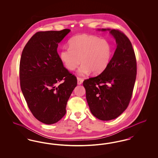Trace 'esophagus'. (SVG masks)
<instances>
[{
    "mask_svg": "<svg viewBox=\"0 0 158 158\" xmlns=\"http://www.w3.org/2000/svg\"><path fill=\"white\" fill-rule=\"evenodd\" d=\"M77 84L78 85H81L83 83V79L80 78V77H77Z\"/></svg>",
    "mask_w": 158,
    "mask_h": 158,
    "instance_id": "obj_1",
    "label": "esophagus"
}]
</instances>
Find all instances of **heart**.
<instances>
[{
  "label": "heart",
  "instance_id": "b5f03b06",
  "mask_svg": "<svg viewBox=\"0 0 158 158\" xmlns=\"http://www.w3.org/2000/svg\"><path fill=\"white\" fill-rule=\"evenodd\" d=\"M69 47L63 48L60 59L69 70L77 68L81 60L82 63L78 70L79 75L89 73L98 75L108 66L113 54L111 44L106 39L88 35H79L72 38Z\"/></svg>",
  "mask_w": 158,
  "mask_h": 158
}]
</instances>
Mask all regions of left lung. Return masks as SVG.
I'll return each instance as SVG.
<instances>
[{
    "instance_id": "1",
    "label": "left lung",
    "mask_w": 158,
    "mask_h": 158,
    "mask_svg": "<svg viewBox=\"0 0 158 158\" xmlns=\"http://www.w3.org/2000/svg\"><path fill=\"white\" fill-rule=\"evenodd\" d=\"M109 31L117 48L108 66L100 75L83 81L86 98L91 113L99 120H111L127 108L135 83V54L127 37L117 30Z\"/></svg>"
}]
</instances>
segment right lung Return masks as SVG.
Returning a JSON list of instances; mask_svg holds the SVG:
<instances>
[{"mask_svg":"<svg viewBox=\"0 0 158 158\" xmlns=\"http://www.w3.org/2000/svg\"><path fill=\"white\" fill-rule=\"evenodd\" d=\"M70 31L38 32L21 55L19 78L23 97L33 115L46 124L56 123L65 115L68 99L77 85L76 77L64 67L57 52L58 44Z\"/></svg>","mask_w":158,"mask_h":158,"instance_id":"add662e5","label":"right lung"}]
</instances>
